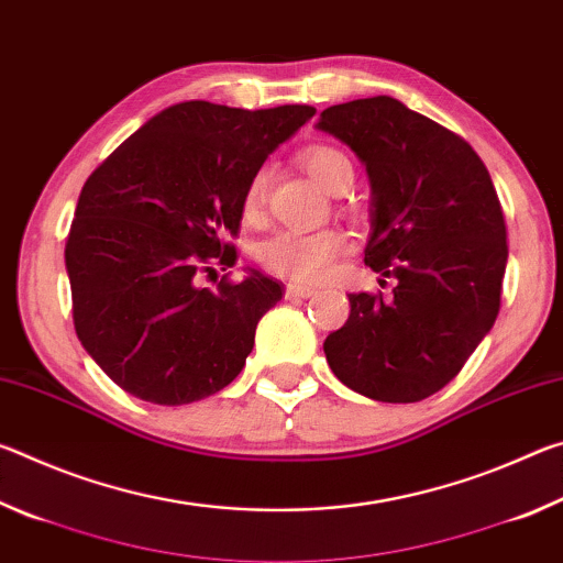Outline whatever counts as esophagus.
I'll use <instances>...</instances> for the list:
<instances>
[{"label": "esophagus", "instance_id": "esophagus-1", "mask_svg": "<svg viewBox=\"0 0 563 563\" xmlns=\"http://www.w3.org/2000/svg\"><path fill=\"white\" fill-rule=\"evenodd\" d=\"M285 295H288V298H310V295H316V288L302 283H288L285 285Z\"/></svg>", "mask_w": 563, "mask_h": 563}]
</instances>
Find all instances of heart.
<instances>
[{"instance_id": "obj_1", "label": "heart", "mask_w": 563, "mask_h": 563, "mask_svg": "<svg viewBox=\"0 0 563 563\" xmlns=\"http://www.w3.org/2000/svg\"><path fill=\"white\" fill-rule=\"evenodd\" d=\"M300 164L308 170L316 184H320L330 194H340L352 184L350 158L332 146H308L300 151ZM265 184L268 176L265 170H255L247 180L243 196V213L247 218H258L265 201ZM345 238L338 231H278L265 238L258 247V258L265 268L292 280H320L328 273L330 263L338 258Z\"/></svg>"}]
</instances>
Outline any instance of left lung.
<instances>
[{"label": "left lung", "instance_id": "obj_1", "mask_svg": "<svg viewBox=\"0 0 563 563\" xmlns=\"http://www.w3.org/2000/svg\"><path fill=\"white\" fill-rule=\"evenodd\" d=\"M318 129L365 164V265L397 280L393 300L347 295L350 318L322 345L328 365L377 402H419L460 375L499 316L509 247L497 190L462 136L393 97L338 103Z\"/></svg>", "mask_w": 563, "mask_h": 563}]
</instances>
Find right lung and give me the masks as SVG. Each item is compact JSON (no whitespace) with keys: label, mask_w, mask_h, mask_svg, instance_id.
<instances>
[{"label":"right lung","mask_w":563,"mask_h":563,"mask_svg":"<svg viewBox=\"0 0 563 563\" xmlns=\"http://www.w3.org/2000/svg\"><path fill=\"white\" fill-rule=\"evenodd\" d=\"M316 109L168 107L123 141L81 188L66 238L74 328L84 350L129 395L188 405L231 385L258 320L283 285L251 271L201 288L196 275L233 268L247 180Z\"/></svg>","instance_id":"1"}]
</instances>
